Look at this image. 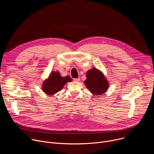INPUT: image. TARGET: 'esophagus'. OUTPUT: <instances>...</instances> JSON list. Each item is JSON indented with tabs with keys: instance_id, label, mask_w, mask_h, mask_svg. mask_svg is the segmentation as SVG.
<instances>
[{
	"instance_id": "1",
	"label": "esophagus",
	"mask_w": 154,
	"mask_h": 154,
	"mask_svg": "<svg viewBox=\"0 0 154 154\" xmlns=\"http://www.w3.org/2000/svg\"><path fill=\"white\" fill-rule=\"evenodd\" d=\"M80 80V78H77V79H74V82H79Z\"/></svg>"
}]
</instances>
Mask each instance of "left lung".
Listing matches in <instances>:
<instances>
[{
	"label": "left lung",
	"instance_id": "left-lung-1",
	"mask_svg": "<svg viewBox=\"0 0 154 154\" xmlns=\"http://www.w3.org/2000/svg\"><path fill=\"white\" fill-rule=\"evenodd\" d=\"M84 83L90 91L96 95L102 94L108 87V82L103 75L96 68L87 72L86 80Z\"/></svg>",
	"mask_w": 154,
	"mask_h": 154
}]
</instances>
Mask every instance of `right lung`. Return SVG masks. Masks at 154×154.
<instances>
[{"mask_svg":"<svg viewBox=\"0 0 154 154\" xmlns=\"http://www.w3.org/2000/svg\"><path fill=\"white\" fill-rule=\"evenodd\" d=\"M71 81V78L68 75L62 77L59 72H52L49 78L44 82L42 90L47 94L52 95L60 91L67 82Z\"/></svg>","mask_w":154,"mask_h":154,"instance_id":"1","label":"right lung"}]
</instances>
